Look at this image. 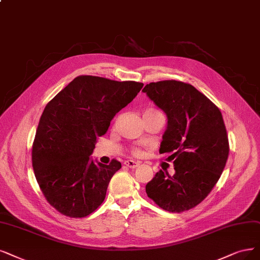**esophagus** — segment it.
I'll list each match as a JSON object with an SVG mask.
<instances>
[{"mask_svg": "<svg viewBox=\"0 0 260 260\" xmlns=\"http://www.w3.org/2000/svg\"><path fill=\"white\" fill-rule=\"evenodd\" d=\"M124 165H126L127 167H129V168L134 169V168H136V167H138V166H139V162H138V161H135V160H132V159H129V160H125Z\"/></svg>", "mask_w": 260, "mask_h": 260, "instance_id": "obj_1", "label": "esophagus"}]
</instances>
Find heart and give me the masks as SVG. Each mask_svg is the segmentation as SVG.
I'll use <instances>...</instances> for the list:
<instances>
[{
  "label": "heart",
  "instance_id": "b5f03b06",
  "mask_svg": "<svg viewBox=\"0 0 260 260\" xmlns=\"http://www.w3.org/2000/svg\"><path fill=\"white\" fill-rule=\"evenodd\" d=\"M158 111L157 110H154V109H148V110H146V112L143 113V115L145 114H150V113H157ZM135 153H138V150H135Z\"/></svg>",
  "mask_w": 260,
  "mask_h": 260
}]
</instances>
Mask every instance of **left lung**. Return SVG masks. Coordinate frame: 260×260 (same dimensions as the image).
<instances>
[{
	"instance_id": "1",
	"label": "left lung",
	"mask_w": 260,
	"mask_h": 260,
	"mask_svg": "<svg viewBox=\"0 0 260 260\" xmlns=\"http://www.w3.org/2000/svg\"><path fill=\"white\" fill-rule=\"evenodd\" d=\"M143 93L167 115L159 153H169L175 175L159 170L146 185L147 195L168 212L200 204L212 190L229 153L219 109L193 85L177 80L151 82Z\"/></svg>"
}]
</instances>
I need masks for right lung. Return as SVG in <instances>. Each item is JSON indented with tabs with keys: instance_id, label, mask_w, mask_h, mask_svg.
I'll return each instance as SVG.
<instances>
[{
	"instance_id": "add662e5",
	"label": "right lung",
	"mask_w": 260,
	"mask_h": 260,
	"mask_svg": "<svg viewBox=\"0 0 260 260\" xmlns=\"http://www.w3.org/2000/svg\"><path fill=\"white\" fill-rule=\"evenodd\" d=\"M142 86L79 76L47 104L36 131L32 164L44 196L60 213L84 217L102 205L121 162L94 160L95 143Z\"/></svg>"
}]
</instances>
